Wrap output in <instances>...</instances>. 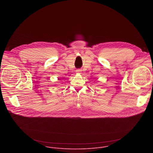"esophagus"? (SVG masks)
<instances>
[{
	"label": "esophagus",
	"instance_id": "esophagus-1",
	"mask_svg": "<svg viewBox=\"0 0 153 153\" xmlns=\"http://www.w3.org/2000/svg\"><path fill=\"white\" fill-rule=\"evenodd\" d=\"M81 70H76V73H78V74H80V73H81Z\"/></svg>",
	"mask_w": 153,
	"mask_h": 153
}]
</instances>
